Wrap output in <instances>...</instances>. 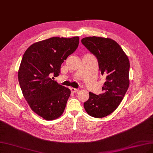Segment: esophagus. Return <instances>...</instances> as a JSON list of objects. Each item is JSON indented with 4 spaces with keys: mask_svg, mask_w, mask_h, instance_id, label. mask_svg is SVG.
<instances>
[{
    "mask_svg": "<svg viewBox=\"0 0 153 153\" xmlns=\"http://www.w3.org/2000/svg\"><path fill=\"white\" fill-rule=\"evenodd\" d=\"M71 91L72 93H77L79 91L78 89H76V88H71Z\"/></svg>",
    "mask_w": 153,
    "mask_h": 153,
    "instance_id": "obj_1",
    "label": "esophagus"
}]
</instances>
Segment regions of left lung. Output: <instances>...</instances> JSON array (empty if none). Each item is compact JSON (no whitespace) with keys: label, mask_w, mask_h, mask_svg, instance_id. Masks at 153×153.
I'll return each mask as SVG.
<instances>
[{"label":"left lung","mask_w":153,"mask_h":153,"mask_svg":"<svg viewBox=\"0 0 153 153\" xmlns=\"http://www.w3.org/2000/svg\"><path fill=\"white\" fill-rule=\"evenodd\" d=\"M81 42L97 57L101 74L106 76L103 93L97 95L89 92L84 109L91 117H105L117 109L128 88L129 60L120 45L110 38L89 36Z\"/></svg>","instance_id":"1"}]
</instances>
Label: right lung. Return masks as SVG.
<instances>
[{
  "label": "right lung",
  "instance_id": "add662e5",
  "mask_svg": "<svg viewBox=\"0 0 153 153\" xmlns=\"http://www.w3.org/2000/svg\"><path fill=\"white\" fill-rule=\"evenodd\" d=\"M79 38L52 37L33 43L25 52L18 71L21 91L31 110L45 120L62 115L71 90L52 80L68 56L75 52Z\"/></svg>",
  "mask_w": 153,
  "mask_h": 153
}]
</instances>
